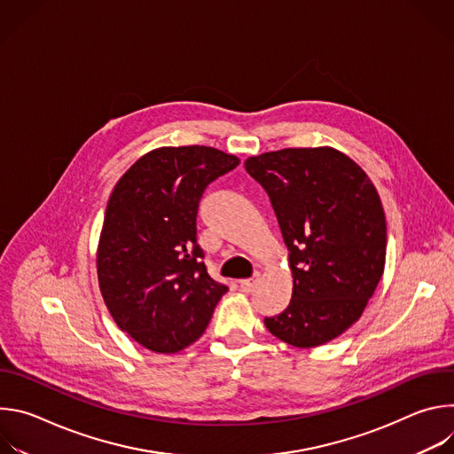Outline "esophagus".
Wrapping results in <instances>:
<instances>
[{
	"mask_svg": "<svg viewBox=\"0 0 454 454\" xmlns=\"http://www.w3.org/2000/svg\"><path fill=\"white\" fill-rule=\"evenodd\" d=\"M258 278H261V275H258V273H254L251 278H246V280H240L239 282V286H240V289L242 291H251L254 286H256V282H258Z\"/></svg>",
	"mask_w": 454,
	"mask_h": 454,
	"instance_id": "esophagus-1",
	"label": "esophagus"
}]
</instances>
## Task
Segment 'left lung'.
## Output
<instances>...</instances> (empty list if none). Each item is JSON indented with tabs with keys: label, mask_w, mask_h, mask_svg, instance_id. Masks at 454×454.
<instances>
[{
	"label": "left lung",
	"mask_w": 454,
	"mask_h": 454,
	"mask_svg": "<svg viewBox=\"0 0 454 454\" xmlns=\"http://www.w3.org/2000/svg\"><path fill=\"white\" fill-rule=\"evenodd\" d=\"M247 174L268 192L289 249L293 298L266 317L298 348L341 336L361 317L386 261V217L366 172L333 147L251 156Z\"/></svg>",
	"instance_id": "1"
}]
</instances>
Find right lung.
Returning <instances> with one entry per match:
<instances>
[{
    "instance_id": "right-lung-1",
    "label": "right lung",
    "mask_w": 454,
    "mask_h": 454,
    "mask_svg": "<svg viewBox=\"0 0 454 454\" xmlns=\"http://www.w3.org/2000/svg\"><path fill=\"white\" fill-rule=\"evenodd\" d=\"M237 165L214 147H160L111 192L97 249L100 293L120 331L153 352L198 341L228 291L207 271L196 219L205 188Z\"/></svg>"
}]
</instances>
